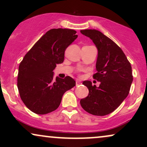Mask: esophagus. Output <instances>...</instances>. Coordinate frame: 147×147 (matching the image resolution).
<instances>
[{"label": "esophagus", "mask_w": 147, "mask_h": 147, "mask_svg": "<svg viewBox=\"0 0 147 147\" xmlns=\"http://www.w3.org/2000/svg\"><path fill=\"white\" fill-rule=\"evenodd\" d=\"M80 84H81L80 81L78 80V79H77V80H76V86H77L79 85Z\"/></svg>", "instance_id": "34e87169"}]
</instances>
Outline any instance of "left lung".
<instances>
[{"label": "left lung", "instance_id": "left-lung-1", "mask_svg": "<svg viewBox=\"0 0 147 147\" xmlns=\"http://www.w3.org/2000/svg\"><path fill=\"white\" fill-rule=\"evenodd\" d=\"M90 38L98 50L96 70L92 77L100 82L99 86L90 81L83 84L88 88V95L80 100L86 112L104 116L113 112L129 93L133 82L132 68L124 52L113 41L96 30H81Z\"/></svg>", "mask_w": 147, "mask_h": 147}]
</instances>
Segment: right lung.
Segmentation results:
<instances>
[{
	"label": "right lung",
	"instance_id": "add662e5",
	"mask_svg": "<svg viewBox=\"0 0 147 147\" xmlns=\"http://www.w3.org/2000/svg\"><path fill=\"white\" fill-rule=\"evenodd\" d=\"M70 29L47 32L27 52L18 67L17 86L21 99L34 113L44 115L55 111L63 95L75 86L67 76L54 79V69L64 60L65 49L77 38Z\"/></svg>",
	"mask_w": 147,
	"mask_h": 147
}]
</instances>
